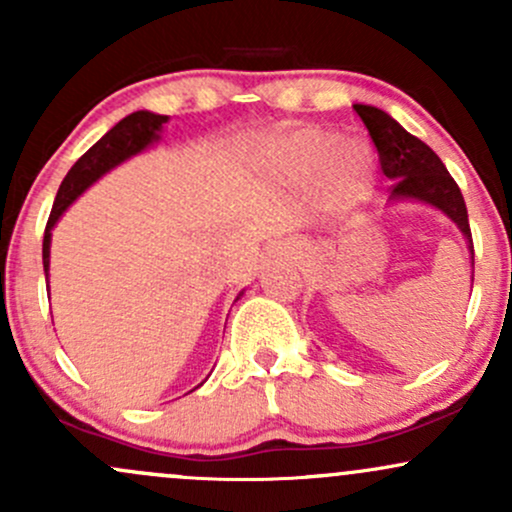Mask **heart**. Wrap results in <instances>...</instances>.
Returning <instances> with one entry per match:
<instances>
[{
	"instance_id": "1",
	"label": "heart",
	"mask_w": 512,
	"mask_h": 512,
	"mask_svg": "<svg viewBox=\"0 0 512 512\" xmlns=\"http://www.w3.org/2000/svg\"><path fill=\"white\" fill-rule=\"evenodd\" d=\"M267 158L281 173L296 180L320 175L327 195L337 204L351 207L366 195L373 175V156L358 139L339 137L322 127H298L274 134L264 144Z\"/></svg>"
}]
</instances>
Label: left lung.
<instances>
[{
    "label": "left lung",
    "instance_id": "8db88e82",
    "mask_svg": "<svg viewBox=\"0 0 512 512\" xmlns=\"http://www.w3.org/2000/svg\"><path fill=\"white\" fill-rule=\"evenodd\" d=\"M354 110L366 125L375 149H378L380 168L392 180L390 199H416V202L431 204V207L443 211L448 219L457 223L474 257L464 197L448 168L436 156V151L421 142L419 137L409 134L385 110L358 103Z\"/></svg>",
    "mask_w": 512,
    "mask_h": 512
}]
</instances>
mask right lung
Here are the masks:
<instances>
[{
  "label": "right lung",
  "mask_w": 512,
  "mask_h": 512,
  "mask_svg": "<svg viewBox=\"0 0 512 512\" xmlns=\"http://www.w3.org/2000/svg\"><path fill=\"white\" fill-rule=\"evenodd\" d=\"M168 122V115H156L149 110H137V113L127 115L125 120H120L110 129L108 134H103L91 149L86 151L79 161L74 163L72 170L67 173V178L62 180L60 190H57L55 204H52L48 226H45V238H43V267L45 276L50 269V238L52 228L60 221V216L67 211L69 204L74 202L81 192H86L101 175L120 166L127 158L142 154L146 146H151L158 139V132Z\"/></svg>",
  "instance_id": "add662e5"
}]
</instances>
